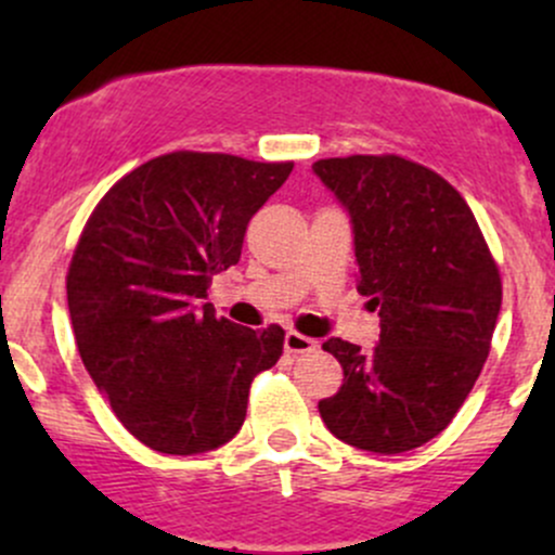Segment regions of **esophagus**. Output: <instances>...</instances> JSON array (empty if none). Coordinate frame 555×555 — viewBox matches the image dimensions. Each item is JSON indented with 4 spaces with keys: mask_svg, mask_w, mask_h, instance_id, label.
Here are the masks:
<instances>
[{
    "mask_svg": "<svg viewBox=\"0 0 555 555\" xmlns=\"http://www.w3.org/2000/svg\"><path fill=\"white\" fill-rule=\"evenodd\" d=\"M318 347L315 339H310V336H302L297 334V331H286L284 336V349L289 354H305V352H313Z\"/></svg>",
    "mask_w": 555,
    "mask_h": 555,
    "instance_id": "34e87169",
    "label": "esophagus"
}]
</instances>
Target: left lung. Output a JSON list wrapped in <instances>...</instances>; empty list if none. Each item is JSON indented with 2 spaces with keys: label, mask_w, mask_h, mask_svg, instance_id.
I'll return each mask as SVG.
<instances>
[{
  "label": "left lung",
  "mask_w": 555,
  "mask_h": 555,
  "mask_svg": "<svg viewBox=\"0 0 555 555\" xmlns=\"http://www.w3.org/2000/svg\"><path fill=\"white\" fill-rule=\"evenodd\" d=\"M347 208L358 292L378 310V344L328 339L344 384L318 401L336 438L401 454L436 438L473 391L501 310L499 266L467 201L441 175L386 156L313 164Z\"/></svg>",
  "instance_id": "obj_1"
}]
</instances>
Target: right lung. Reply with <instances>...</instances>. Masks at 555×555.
Listing matches in <instances>:
<instances>
[{"label":"right lung","instance_id":"1","mask_svg":"<svg viewBox=\"0 0 555 555\" xmlns=\"http://www.w3.org/2000/svg\"><path fill=\"white\" fill-rule=\"evenodd\" d=\"M292 167L175 151L125 175L82 229L67 271L78 352L149 449L190 456L232 441L253 378L282 358V326H237L203 299Z\"/></svg>","mask_w":555,"mask_h":555}]
</instances>
